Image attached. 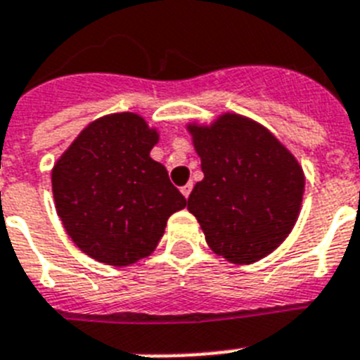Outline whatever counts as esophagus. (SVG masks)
I'll list each match as a JSON object with an SVG mask.
<instances>
[{
	"label": "esophagus",
	"mask_w": 360,
	"mask_h": 360,
	"mask_svg": "<svg viewBox=\"0 0 360 360\" xmlns=\"http://www.w3.org/2000/svg\"><path fill=\"white\" fill-rule=\"evenodd\" d=\"M190 192H192V183H188V185H185V186H181V194L185 195L186 199H188Z\"/></svg>",
	"instance_id": "34e87169"
}]
</instances>
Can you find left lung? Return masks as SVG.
Returning a JSON list of instances; mask_svg holds the SVG:
<instances>
[{"label": "left lung", "instance_id": "1", "mask_svg": "<svg viewBox=\"0 0 360 360\" xmlns=\"http://www.w3.org/2000/svg\"><path fill=\"white\" fill-rule=\"evenodd\" d=\"M203 179L188 212L208 247L231 264H252L282 245L297 223L306 177L297 157L265 126L238 113L186 124Z\"/></svg>", "mask_w": 360, "mask_h": 360}]
</instances>
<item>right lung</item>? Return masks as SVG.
<instances>
[{"instance_id": "right-lung-1", "label": "right lung", "mask_w": 360, "mask_h": 360, "mask_svg": "<svg viewBox=\"0 0 360 360\" xmlns=\"http://www.w3.org/2000/svg\"><path fill=\"white\" fill-rule=\"evenodd\" d=\"M159 131L137 113L93 120L54 162L56 212L72 243L101 264L128 267L155 250L186 199L150 157Z\"/></svg>"}]
</instances>
